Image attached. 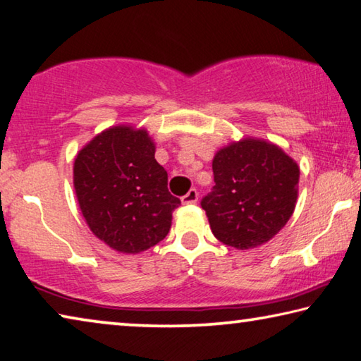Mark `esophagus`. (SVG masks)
Wrapping results in <instances>:
<instances>
[{"instance_id": "esophagus-1", "label": "esophagus", "mask_w": 361, "mask_h": 361, "mask_svg": "<svg viewBox=\"0 0 361 361\" xmlns=\"http://www.w3.org/2000/svg\"><path fill=\"white\" fill-rule=\"evenodd\" d=\"M199 200V192L195 191V189H189L188 194H185L181 197V202L183 204H195Z\"/></svg>"}]
</instances>
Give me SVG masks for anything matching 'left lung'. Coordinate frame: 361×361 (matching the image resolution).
<instances>
[{
  "label": "left lung",
  "instance_id": "obj_1",
  "mask_svg": "<svg viewBox=\"0 0 361 361\" xmlns=\"http://www.w3.org/2000/svg\"><path fill=\"white\" fill-rule=\"evenodd\" d=\"M212 167L215 186L200 204L219 242L256 248L288 223L298 200L299 166L280 146L245 137L219 148Z\"/></svg>",
  "mask_w": 361,
  "mask_h": 361
}]
</instances>
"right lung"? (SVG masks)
Returning a JSON list of instances; mask_svg holds the SVG:
<instances>
[{
  "label": "right lung",
  "mask_w": 361,
  "mask_h": 361,
  "mask_svg": "<svg viewBox=\"0 0 361 361\" xmlns=\"http://www.w3.org/2000/svg\"><path fill=\"white\" fill-rule=\"evenodd\" d=\"M145 127H108L78 151L73 185L82 216L97 239L119 253L137 255L169 234L181 202L167 189Z\"/></svg>",
  "instance_id": "add662e5"
}]
</instances>
